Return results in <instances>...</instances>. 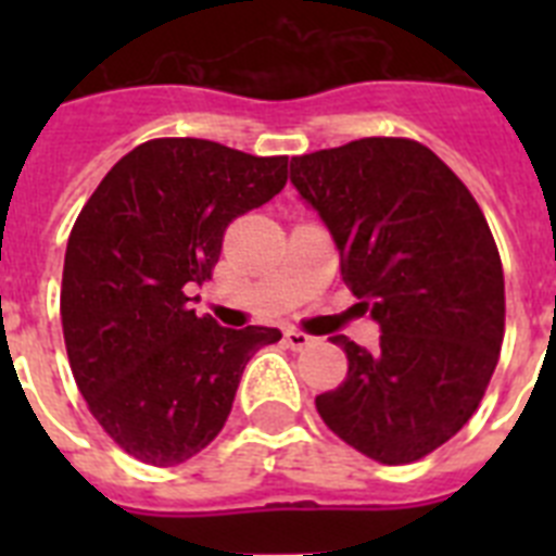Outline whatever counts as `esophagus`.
I'll return each instance as SVG.
<instances>
[{"label":"esophagus","instance_id":"1","mask_svg":"<svg viewBox=\"0 0 556 556\" xmlns=\"http://www.w3.org/2000/svg\"><path fill=\"white\" fill-rule=\"evenodd\" d=\"M283 339H287V345L292 348V351H306V348L314 342V337H308V333L298 331V328H289V331L283 333Z\"/></svg>","mask_w":556,"mask_h":556}]
</instances>
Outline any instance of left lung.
<instances>
[{
  "label": "left lung",
  "instance_id": "1",
  "mask_svg": "<svg viewBox=\"0 0 556 556\" xmlns=\"http://www.w3.org/2000/svg\"><path fill=\"white\" fill-rule=\"evenodd\" d=\"M331 230L342 281L381 326L378 351L333 337L345 381L314 397L328 429L409 465L468 424L504 342V269L468 186L420 141L372 136L292 159Z\"/></svg>",
  "mask_w": 556,
  "mask_h": 556
}]
</instances>
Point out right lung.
<instances>
[{
    "label": "right lung",
    "mask_w": 556,
    "mask_h": 556,
    "mask_svg": "<svg viewBox=\"0 0 556 556\" xmlns=\"http://www.w3.org/2000/svg\"><path fill=\"white\" fill-rule=\"evenodd\" d=\"M287 155L152 139L83 205L63 262L61 323L77 390L113 443L155 468L223 431L244 365L278 328H223L189 306L225 228L287 186Z\"/></svg>",
    "instance_id": "right-lung-1"
}]
</instances>
